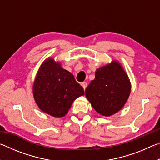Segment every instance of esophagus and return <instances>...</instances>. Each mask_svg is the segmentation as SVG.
<instances>
[{"instance_id":"obj_1","label":"esophagus","mask_w":160,"mask_h":160,"mask_svg":"<svg viewBox=\"0 0 160 160\" xmlns=\"http://www.w3.org/2000/svg\"><path fill=\"white\" fill-rule=\"evenodd\" d=\"M81 85L82 86V88H83V89H84V90H85V89H86V88H87V86H88V83H87L86 82H83L81 83Z\"/></svg>"}]
</instances>
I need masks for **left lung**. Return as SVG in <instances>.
<instances>
[{"mask_svg": "<svg viewBox=\"0 0 160 160\" xmlns=\"http://www.w3.org/2000/svg\"><path fill=\"white\" fill-rule=\"evenodd\" d=\"M131 82L122 67L113 61L99 68L95 78L85 90V95L96 112L109 116L118 112L131 92Z\"/></svg>", "mask_w": 160, "mask_h": 160, "instance_id": "obj_1", "label": "left lung"}]
</instances>
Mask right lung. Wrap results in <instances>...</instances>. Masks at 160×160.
<instances>
[{
    "label": "right lung",
    "instance_id": "obj_1",
    "mask_svg": "<svg viewBox=\"0 0 160 160\" xmlns=\"http://www.w3.org/2000/svg\"><path fill=\"white\" fill-rule=\"evenodd\" d=\"M34 97L43 112L54 117L66 114L74 100L85 94L73 75L52 58L44 62L33 86Z\"/></svg>",
    "mask_w": 160,
    "mask_h": 160
}]
</instances>
